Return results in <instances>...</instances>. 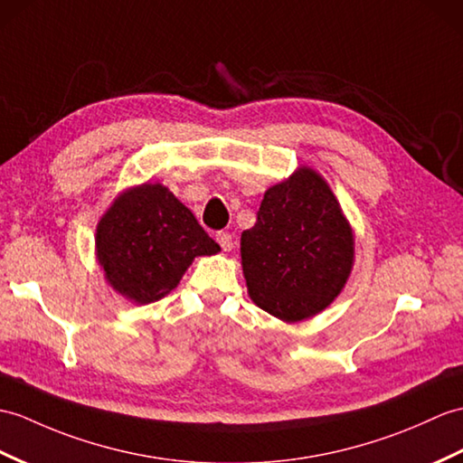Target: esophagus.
I'll list each match as a JSON object with an SVG mask.
<instances>
[{
  "label": "esophagus",
  "mask_w": 463,
  "mask_h": 463,
  "mask_svg": "<svg viewBox=\"0 0 463 463\" xmlns=\"http://www.w3.org/2000/svg\"><path fill=\"white\" fill-rule=\"evenodd\" d=\"M217 242L221 244V249H222L224 252H231L232 246H234L232 236H231L229 232H217Z\"/></svg>",
  "instance_id": "obj_1"
}]
</instances>
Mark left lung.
<instances>
[{"mask_svg": "<svg viewBox=\"0 0 463 463\" xmlns=\"http://www.w3.org/2000/svg\"><path fill=\"white\" fill-rule=\"evenodd\" d=\"M241 256L252 302L292 324L341 294L354 239L326 179L304 165L264 193L254 227L241 236Z\"/></svg>", "mask_w": 463, "mask_h": 463, "instance_id": "obj_1", "label": "left lung"}]
</instances>
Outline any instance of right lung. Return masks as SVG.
<instances>
[{
    "mask_svg": "<svg viewBox=\"0 0 463 463\" xmlns=\"http://www.w3.org/2000/svg\"><path fill=\"white\" fill-rule=\"evenodd\" d=\"M221 246L161 183L120 193L96 227V258L104 278L134 304H152L177 288L197 256Z\"/></svg>",
    "mask_w": 463,
    "mask_h": 463,
    "instance_id": "1",
    "label": "right lung"
}]
</instances>
